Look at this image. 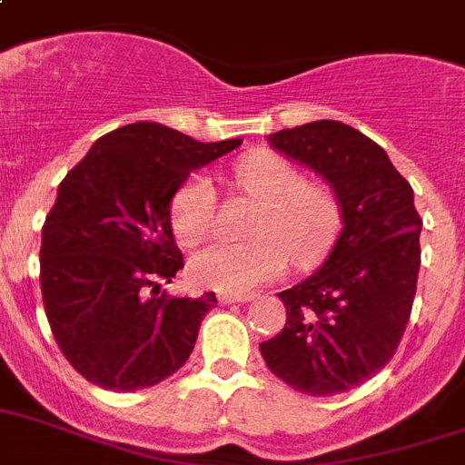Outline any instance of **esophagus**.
<instances>
[{
	"label": "esophagus",
	"mask_w": 465,
	"mask_h": 465,
	"mask_svg": "<svg viewBox=\"0 0 465 465\" xmlns=\"http://www.w3.org/2000/svg\"><path fill=\"white\" fill-rule=\"evenodd\" d=\"M253 299V293H228V292H221L218 293V301L223 305L230 303H249Z\"/></svg>",
	"instance_id": "1"
}]
</instances>
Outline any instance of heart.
<instances>
[{"label": "heart", "instance_id": "b5f03b06", "mask_svg": "<svg viewBox=\"0 0 465 465\" xmlns=\"http://www.w3.org/2000/svg\"><path fill=\"white\" fill-rule=\"evenodd\" d=\"M237 183L261 212L252 223L253 240H218L190 259V277L216 292L242 293L275 280L287 271L289 256L296 265H315L329 252L339 230L334 194L315 183L277 154L259 153L237 166ZM212 178L194 173L172 200V228L181 244H197L213 228Z\"/></svg>", "mask_w": 465, "mask_h": 465}]
</instances>
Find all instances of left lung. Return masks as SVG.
Returning a JSON list of instances; mask_svg holds the SVG:
<instances>
[{"label": "left lung", "mask_w": 465, "mask_h": 465, "mask_svg": "<svg viewBox=\"0 0 465 465\" xmlns=\"http://www.w3.org/2000/svg\"><path fill=\"white\" fill-rule=\"evenodd\" d=\"M265 138L327 181L343 228L311 277L277 293L287 324L261 355L293 391L336 395L386 367L410 322L423 225L414 190L379 143L343 122L317 119Z\"/></svg>", "instance_id": "left-lung-1"}]
</instances>
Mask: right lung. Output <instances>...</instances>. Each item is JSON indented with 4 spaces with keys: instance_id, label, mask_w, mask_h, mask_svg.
<instances>
[{
    "instance_id": "obj_1",
    "label": "right lung",
    "mask_w": 465,
    "mask_h": 465,
    "mask_svg": "<svg viewBox=\"0 0 465 465\" xmlns=\"http://www.w3.org/2000/svg\"><path fill=\"white\" fill-rule=\"evenodd\" d=\"M240 143L136 122L98 138L58 185L39 249L44 311L67 362L98 388H150L193 352L216 293L178 299L162 289L183 268L172 200Z\"/></svg>"
}]
</instances>
